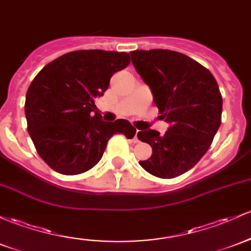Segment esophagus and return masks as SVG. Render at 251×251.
Here are the masks:
<instances>
[{
    "label": "esophagus",
    "instance_id": "1",
    "mask_svg": "<svg viewBox=\"0 0 251 251\" xmlns=\"http://www.w3.org/2000/svg\"><path fill=\"white\" fill-rule=\"evenodd\" d=\"M138 130L136 131V134H134V138H133V143H139V139H138Z\"/></svg>",
    "mask_w": 251,
    "mask_h": 251
}]
</instances>
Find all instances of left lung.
<instances>
[{
	"mask_svg": "<svg viewBox=\"0 0 251 251\" xmlns=\"http://www.w3.org/2000/svg\"><path fill=\"white\" fill-rule=\"evenodd\" d=\"M130 53L161 117L170 124L163 136L153 130L138 132V139L152 148L150 158L139 164L159 178L182 175L207 152L222 123L223 99L216 78L180 52L155 49Z\"/></svg>",
	"mask_w": 251,
	"mask_h": 251,
	"instance_id": "obj_1",
	"label": "left lung"
}]
</instances>
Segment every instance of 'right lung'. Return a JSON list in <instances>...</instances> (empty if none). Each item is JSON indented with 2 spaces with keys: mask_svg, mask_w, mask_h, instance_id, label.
<instances>
[{
  "mask_svg": "<svg viewBox=\"0 0 251 251\" xmlns=\"http://www.w3.org/2000/svg\"><path fill=\"white\" fill-rule=\"evenodd\" d=\"M130 64L126 52L78 50L52 60L29 85L25 102L27 130L37 152L63 175H77L98 164L115 133L133 138L127 120H101L95 100L113 74Z\"/></svg>",
  "mask_w": 251,
  "mask_h": 251,
  "instance_id": "right-lung-1",
  "label": "right lung"
}]
</instances>
